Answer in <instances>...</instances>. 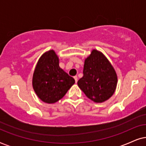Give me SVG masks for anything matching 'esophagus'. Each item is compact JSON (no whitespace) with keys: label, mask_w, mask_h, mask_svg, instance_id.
<instances>
[{"label":"esophagus","mask_w":146,"mask_h":146,"mask_svg":"<svg viewBox=\"0 0 146 146\" xmlns=\"http://www.w3.org/2000/svg\"><path fill=\"white\" fill-rule=\"evenodd\" d=\"M74 79H75V82H77V81H78V77L77 76H75L74 77Z\"/></svg>","instance_id":"34e87169"}]
</instances>
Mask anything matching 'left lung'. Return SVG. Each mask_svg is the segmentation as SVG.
Segmentation results:
<instances>
[{"label":"left lung","instance_id":"left-lung-1","mask_svg":"<svg viewBox=\"0 0 146 146\" xmlns=\"http://www.w3.org/2000/svg\"><path fill=\"white\" fill-rule=\"evenodd\" d=\"M83 73L77 84L89 99L102 103L113 96L117 86V74L102 52L96 49L91 51L85 60Z\"/></svg>","mask_w":146,"mask_h":146}]
</instances>
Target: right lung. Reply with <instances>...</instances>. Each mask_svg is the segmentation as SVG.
Listing matches in <instances>:
<instances>
[{
    "label": "right lung",
    "instance_id": "right-lung-1",
    "mask_svg": "<svg viewBox=\"0 0 146 146\" xmlns=\"http://www.w3.org/2000/svg\"><path fill=\"white\" fill-rule=\"evenodd\" d=\"M59 57L53 50L42 54L33 76V87L36 96L46 104L63 98L75 83V79L59 67Z\"/></svg>",
    "mask_w": 146,
    "mask_h": 146
}]
</instances>
